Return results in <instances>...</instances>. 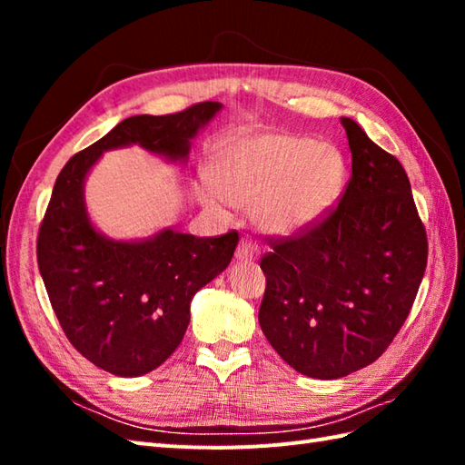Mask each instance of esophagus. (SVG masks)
I'll list each match as a JSON object with an SVG mask.
<instances>
[{
	"instance_id": "esophagus-1",
	"label": "esophagus",
	"mask_w": 465,
	"mask_h": 465,
	"mask_svg": "<svg viewBox=\"0 0 465 465\" xmlns=\"http://www.w3.org/2000/svg\"><path fill=\"white\" fill-rule=\"evenodd\" d=\"M235 258H238L243 263L255 262V260L260 258V248L253 243L252 238H242L238 250H235Z\"/></svg>"
}]
</instances>
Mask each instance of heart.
<instances>
[{
    "mask_svg": "<svg viewBox=\"0 0 465 465\" xmlns=\"http://www.w3.org/2000/svg\"><path fill=\"white\" fill-rule=\"evenodd\" d=\"M212 185L200 190L207 205L223 200L253 210L278 235L313 230L328 217L348 182L338 147L283 132H243L225 137L212 155Z\"/></svg>",
    "mask_w": 465,
    "mask_h": 465,
    "instance_id": "1",
    "label": "heart"
}]
</instances>
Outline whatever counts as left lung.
<instances>
[{"label": "left lung", "mask_w": 465, "mask_h": 465, "mask_svg": "<svg viewBox=\"0 0 465 465\" xmlns=\"http://www.w3.org/2000/svg\"><path fill=\"white\" fill-rule=\"evenodd\" d=\"M351 180L340 205L302 238L263 255L262 331L308 378L373 363L406 322L428 263L408 173L350 117Z\"/></svg>", "instance_id": "8db88e82"}]
</instances>
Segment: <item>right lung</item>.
<instances>
[{
    "label": "right lung",
    "mask_w": 465,
    "mask_h": 465,
    "mask_svg": "<svg viewBox=\"0 0 465 465\" xmlns=\"http://www.w3.org/2000/svg\"><path fill=\"white\" fill-rule=\"evenodd\" d=\"M203 102L172 115H134L75 153L59 172L37 235V265L67 340L97 368L137 378L170 358L190 323V303L230 265L238 232L195 238L163 227L114 240L95 227L85 180L104 152L140 145L185 163L192 140L220 114Z\"/></svg>",
    "instance_id": "add662e5"
}]
</instances>
